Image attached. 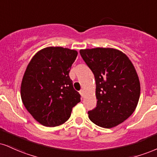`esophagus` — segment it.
<instances>
[{"instance_id":"obj_1","label":"esophagus","mask_w":157,"mask_h":157,"mask_svg":"<svg viewBox=\"0 0 157 157\" xmlns=\"http://www.w3.org/2000/svg\"><path fill=\"white\" fill-rule=\"evenodd\" d=\"M80 95L82 96V97H83V96H84V90H80Z\"/></svg>"}]
</instances>
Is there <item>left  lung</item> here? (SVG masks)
I'll list each match as a JSON object with an SVG mask.
<instances>
[{
	"label": "left lung",
	"mask_w": 157,
	"mask_h": 157,
	"mask_svg": "<svg viewBox=\"0 0 157 157\" xmlns=\"http://www.w3.org/2000/svg\"><path fill=\"white\" fill-rule=\"evenodd\" d=\"M80 53L96 80L97 107L88 111V118L106 129L121 124L134 113L140 94L132 63L124 52L113 48L86 49Z\"/></svg>",
	"instance_id": "8db88e82"
}]
</instances>
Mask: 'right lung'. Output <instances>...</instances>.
<instances>
[{"mask_svg":"<svg viewBox=\"0 0 157 157\" xmlns=\"http://www.w3.org/2000/svg\"><path fill=\"white\" fill-rule=\"evenodd\" d=\"M77 56L76 50L49 47L36 53L26 68L20 89L22 103L43 126L63 124L80 101L69 75Z\"/></svg>","mask_w":157,"mask_h":157,"instance_id":"right-lung-1","label":"right lung"}]
</instances>
